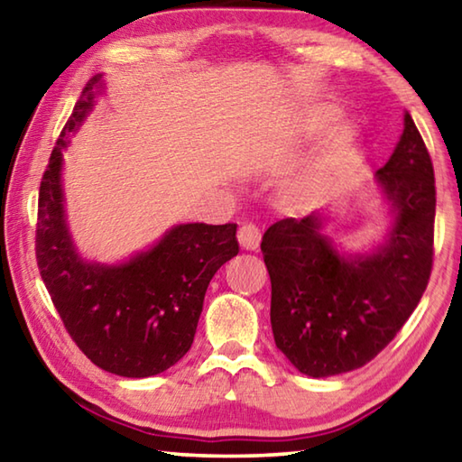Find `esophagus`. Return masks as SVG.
<instances>
[{
  "label": "esophagus",
  "instance_id": "34e87169",
  "mask_svg": "<svg viewBox=\"0 0 462 462\" xmlns=\"http://www.w3.org/2000/svg\"><path fill=\"white\" fill-rule=\"evenodd\" d=\"M238 242L242 248L254 250L261 245V228L256 224H242L238 228Z\"/></svg>",
  "mask_w": 462,
  "mask_h": 462
}]
</instances>
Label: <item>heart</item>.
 <instances>
[{"label":"heart","instance_id":"1","mask_svg":"<svg viewBox=\"0 0 462 462\" xmlns=\"http://www.w3.org/2000/svg\"><path fill=\"white\" fill-rule=\"evenodd\" d=\"M350 140H353V134H350V132H344V143H350Z\"/></svg>","mask_w":462,"mask_h":462}]
</instances>
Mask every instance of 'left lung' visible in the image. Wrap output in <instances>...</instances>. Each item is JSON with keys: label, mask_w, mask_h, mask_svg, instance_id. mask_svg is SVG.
Wrapping results in <instances>:
<instances>
[{"label": "left lung", "mask_w": 462, "mask_h": 462, "mask_svg": "<svg viewBox=\"0 0 462 462\" xmlns=\"http://www.w3.org/2000/svg\"><path fill=\"white\" fill-rule=\"evenodd\" d=\"M405 128L377 181L395 216L385 245L344 259L311 214L264 232L271 326L277 348L310 377L361 369L395 338L424 295L434 259L436 185L424 138Z\"/></svg>", "instance_id": "left-lung-1"}]
</instances>
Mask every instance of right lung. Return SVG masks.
Wrapping results in <instances>:
<instances>
[{"label": "right lung", "instance_id": "right-lung-1", "mask_svg": "<svg viewBox=\"0 0 462 462\" xmlns=\"http://www.w3.org/2000/svg\"><path fill=\"white\" fill-rule=\"evenodd\" d=\"M99 88L101 75L85 85L42 175L36 263L69 336L93 365L152 377L191 348L209 281L238 254L236 224H179L118 267L83 263L65 224L60 165L67 134L79 128Z\"/></svg>", "mask_w": 462, "mask_h": 462}]
</instances>
